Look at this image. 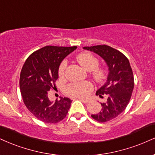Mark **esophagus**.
Instances as JSON below:
<instances>
[{"label": "esophagus", "instance_id": "1", "mask_svg": "<svg viewBox=\"0 0 155 155\" xmlns=\"http://www.w3.org/2000/svg\"><path fill=\"white\" fill-rule=\"evenodd\" d=\"M79 100H81V101H82L83 102H84V103H88V102H89V100H86V99H83V98L79 97Z\"/></svg>", "mask_w": 155, "mask_h": 155}]
</instances>
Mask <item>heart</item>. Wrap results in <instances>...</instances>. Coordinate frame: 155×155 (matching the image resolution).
Returning <instances> with one entry per match:
<instances>
[{"instance_id":"obj_1","label":"heart","mask_w":155,"mask_h":155,"mask_svg":"<svg viewBox=\"0 0 155 155\" xmlns=\"http://www.w3.org/2000/svg\"><path fill=\"white\" fill-rule=\"evenodd\" d=\"M77 61L86 70L92 71V76L97 81H102L105 78L106 71L104 68H97L99 61L97 58L88 52H84L79 54L76 57ZM67 67V61L63 60L58 68V75L62 77L64 75ZM93 86L89 81L73 82L66 87V93L73 97H84L92 91Z\"/></svg>"}]
</instances>
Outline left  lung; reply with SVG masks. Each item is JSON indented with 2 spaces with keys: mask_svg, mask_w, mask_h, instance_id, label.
<instances>
[{
  "mask_svg": "<svg viewBox=\"0 0 155 155\" xmlns=\"http://www.w3.org/2000/svg\"><path fill=\"white\" fill-rule=\"evenodd\" d=\"M83 48L100 55L108 66L107 81L96 92L101 98L107 97V100L100 103L101 110L91 115L98 122H107L118 116L127 107L134 87L133 71L128 59L118 50L106 45Z\"/></svg>",
  "mask_w": 155,
  "mask_h": 155,
  "instance_id": "8db88e82",
  "label": "left lung"
}]
</instances>
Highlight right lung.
<instances>
[{
	"instance_id": "obj_1",
	"label": "right lung",
	"mask_w": 155,
	"mask_h": 155,
	"mask_svg": "<svg viewBox=\"0 0 155 155\" xmlns=\"http://www.w3.org/2000/svg\"><path fill=\"white\" fill-rule=\"evenodd\" d=\"M76 48L45 46L31 53L22 67L19 86L24 103L42 122L57 124L68 113L71 100L60 97V100L51 101L48 91L56 89L55 82L58 79L60 64Z\"/></svg>"
}]
</instances>
